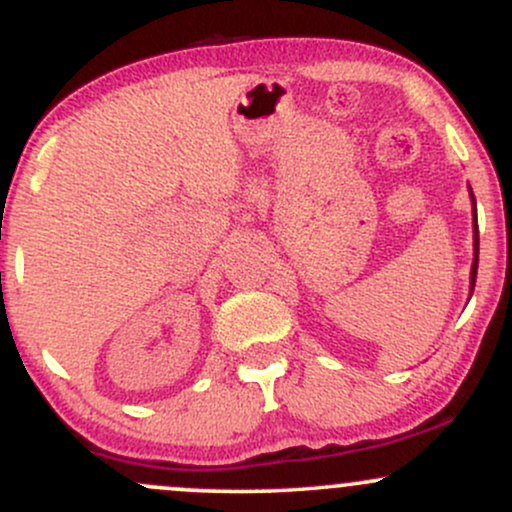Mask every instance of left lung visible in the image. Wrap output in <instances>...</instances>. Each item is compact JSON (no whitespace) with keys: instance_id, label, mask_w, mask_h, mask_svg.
<instances>
[{"instance_id":"left-lung-1","label":"left lung","mask_w":512,"mask_h":512,"mask_svg":"<svg viewBox=\"0 0 512 512\" xmlns=\"http://www.w3.org/2000/svg\"><path fill=\"white\" fill-rule=\"evenodd\" d=\"M472 202H474V195H472ZM477 267H479V226H477V202H474V262H472V276H469V281H472V291H474V281H477Z\"/></svg>"}]
</instances>
